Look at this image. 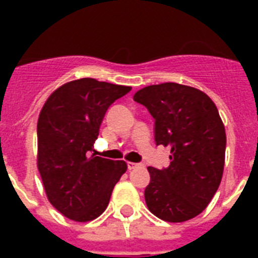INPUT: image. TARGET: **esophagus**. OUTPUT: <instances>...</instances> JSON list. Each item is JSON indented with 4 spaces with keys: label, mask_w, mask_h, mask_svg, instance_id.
I'll list each match as a JSON object with an SVG mask.
<instances>
[{
    "label": "esophagus",
    "mask_w": 258,
    "mask_h": 258,
    "mask_svg": "<svg viewBox=\"0 0 258 258\" xmlns=\"http://www.w3.org/2000/svg\"><path fill=\"white\" fill-rule=\"evenodd\" d=\"M139 166H141V163H134V162H127V167H128V170L138 169Z\"/></svg>",
    "instance_id": "esophagus-1"
}]
</instances>
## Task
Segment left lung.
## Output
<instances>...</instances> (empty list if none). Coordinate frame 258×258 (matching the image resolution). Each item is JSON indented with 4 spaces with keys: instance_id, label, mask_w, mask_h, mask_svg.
Listing matches in <instances>:
<instances>
[{
    "instance_id": "8db88e82",
    "label": "left lung",
    "mask_w": 258,
    "mask_h": 258,
    "mask_svg": "<svg viewBox=\"0 0 258 258\" xmlns=\"http://www.w3.org/2000/svg\"><path fill=\"white\" fill-rule=\"evenodd\" d=\"M134 100L155 119L157 145L170 146V166L149 167L147 208L167 222L204 212L222 179L226 134L216 104L205 92L178 83L139 89Z\"/></svg>"
}]
</instances>
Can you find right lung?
<instances>
[{
	"label": "right lung",
	"instance_id": "right-lung-1",
	"mask_svg": "<svg viewBox=\"0 0 258 258\" xmlns=\"http://www.w3.org/2000/svg\"><path fill=\"white\" fill-rule=\"evenodd\" d=\"M131 87L84 78L58 87L37 121V167L52 206L70 220L88 222L108 206L124 161L92 154L107 109Z\"/></svg>",
	"mask_w": 258,
	"mask_h": 258
}]
</instances>
